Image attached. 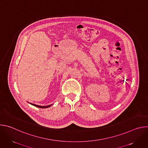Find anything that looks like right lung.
<instances>
[{
  "label": "right lung",
  "instance_id": "right-lung-1",
  "mask_svg": "<svg viewBox=\"0 0 148 148\" xmlns=\"http://www.w3.org/2000/svg\"><path fill=\"white\" fill-rule=\"evenodd\" d=\"M31 105H34V106L36 107H38V108H49L50 107V106H51V105H47V106H40V105H36V104H34V103H30Z\"/></svg>",
  "mask_w": 148,
  "mask_h": 148
}]
</instances>
